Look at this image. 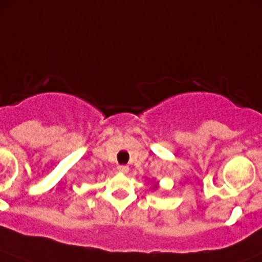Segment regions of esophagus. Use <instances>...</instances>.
Wrapping results in <instances>:
<instances>
[{"label":"esophagus","instance_id":"esophagus-1","mask_svg":"<svg viewBox=\"0 0 262 262\" xmlns=\"http://www.w3.org/2000/svg\"><path fill=\"white\" fill-rule=\"evenodd\" d=\"M118 171L121 173H126L129 171V167L126 165H120L118 166Z\"/></svg>","mask_w":262,"mask_h":262}]
</instances>
